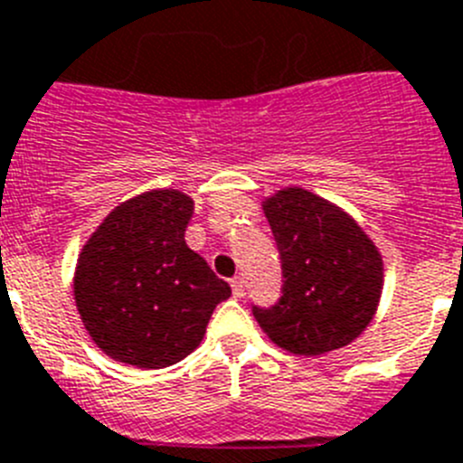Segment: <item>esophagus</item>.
<instances>
[{
    "instance_id": "34e87169",
    "label": "esophagus",
    "mask_w": 463,
    "mask_h": 463,
    "mask_svg": "<svg viewBox=\"0 0 463 463\" xmlns=\"http://www.w3.org/2000/svg\"><path fill=\"white\" fill-rule=\"evenodd\" d=\"M231 287H232V296H235V298H242V296H244V279H242V277H235V279L231 281Z\"/></svg>"
}]
</instances>
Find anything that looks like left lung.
<instances>
[{
  "mask_svg": "<svg viewBox=\"0 0 463 463\" xmlns=\"http://www.w3.org/2000/svg\"><path fill=\"white\" fill-rule=\"evenodd\" d=\"M281 260V296L254 317L272 343L319 356L364 333L382 293V256L356 221L305 188L263 203Z\"/></svg>",
  "mask_w": 463,
  "mask_h": 463,
  "instance_id": "8db88e82",
  "label": "left lung"
}]
</instances>
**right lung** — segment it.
<instances>
[{"mask_svg":"<svg viewBox=\"0 0 463 463\" xmlns=\"http://www.w3.org/2000/svg\"><path fill=\"white\" fill-rule=\"evenodd\" d=\"M193 200L175 188L118 204L79 254L74 298L83 326L120 364L167 368L198 347L231 296L184 232Z\"/></svg>","mask_w":463,"mask_h":463,"instance_id":"add662e5","label":"right lung"}]
</instances>
